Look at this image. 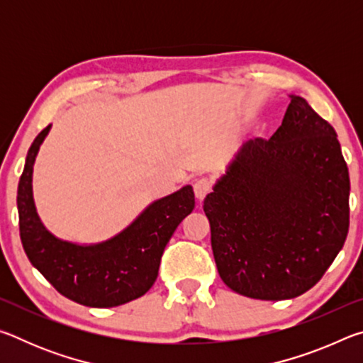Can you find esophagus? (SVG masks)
Returning <instances> with one entry per match:
<instances>
[{
	"label": "esophagus",
	"instance_id": "34e87169",
	"mask_svg": "<svg viewBox=\"0 0 363 363\" xmlns=\"http://www.w3.org/2000/svg\"><path fill=\"white\" fill-rule=\"evenodd\" d=\"M211 190V182L208 179H199L195 184H194V192H195V196L196 200H203L205 196L210 194Z\"/></svg>",
	"mask_w": 363,
	"mask_h": 363
}]
</instances>
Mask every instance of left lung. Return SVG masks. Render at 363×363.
<instances>
[{
    "instance_id": "8db88e82",
    "label": "left lung",
    "mask_w": 363,
    "mask_h": 363,
    "mask_svg": "<svg viewBox=\"0 0 363 363\" xmlns=\"http://www.w3.org/2000/svg\"><path fill=\"white\" fill-rule=\"evenodd\" d=\"M269 140H247L206 195L211 248L232 291L264 301L311 290L349 230V182L336 131L290 94Z\"/></svg>"
}]
</instances>
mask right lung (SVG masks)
I'll return each mask as SVG.
<instances>
[{
	"label": "right lung",
	"mask_w": 363,
	"mask_h": 363,
	"mask_svg": "<svg viewBox=\"0 0 363 363\" xmlns=\"http://www.w3.org/2000/svg\"><path fill=\"white\" fill-rule=\"evenodd\" d=\"M49 131L51 125L30 145L17 189L21 240L30 262L60 294L78 304L115 307L140 298L155 284L171 235L194 210L192 186L153 200L107 240H62L43 224L33 199V164Z\"/></svg>",
	"instance_id": "obj_1"
}]
</instances>
